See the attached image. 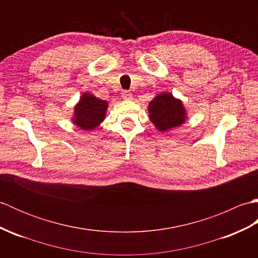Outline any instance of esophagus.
<instances>
[{"instance_id":"obj_1","label":"esophagus","mask_w":258,"mask_h":258,"mask_svg":"<svg viewBox=\"0 0 258 258\" xmlns=\"http://www.w3.org/2000/svg\"><path fill=\"white\" fill-rule=\"evenodd\" d=\"M122 98L124 101H131L133 98V96H132V93H130V92H127V91H124L123 93H122Z\"/></svg>"}]
</instances>
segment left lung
<instances>
[{
    "label": "left lung",
    "mask_w": 258,
    "mask_h": 258,
    "mask_svg": "<svg viewBox=\"0 0 258 258\" xmlns=\"http://www.w3.org/2000/svg\"><path fill=\"white\" fill-rule=\"evenodd\" d=\"M149 117L160 132H168L183 125L187 119V111L182 100L175 97L171 92L157 94L149 103Z\"/></svg>",
    "instance_id": "8db88e82"
}]
</instances>
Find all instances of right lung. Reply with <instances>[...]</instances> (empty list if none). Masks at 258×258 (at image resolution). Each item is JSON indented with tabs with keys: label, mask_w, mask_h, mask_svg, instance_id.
<instances>
[{
	"label": "right lung",
	"mask_w": 258,
	"mask_h": 258,
	"mask_svg": "<svg viewBox=\"0 0 258 258\" xmlns=\"http://www.w3.org/2000/svg\"><path fill=\"white\" fill-rule=\"evenodd\" d=\"M107 108V101L84 92L74 106L72 123L83 131H94L105 119Z\"/></svg>",
	"instance_id": "add662e5"
}]
</instances>
